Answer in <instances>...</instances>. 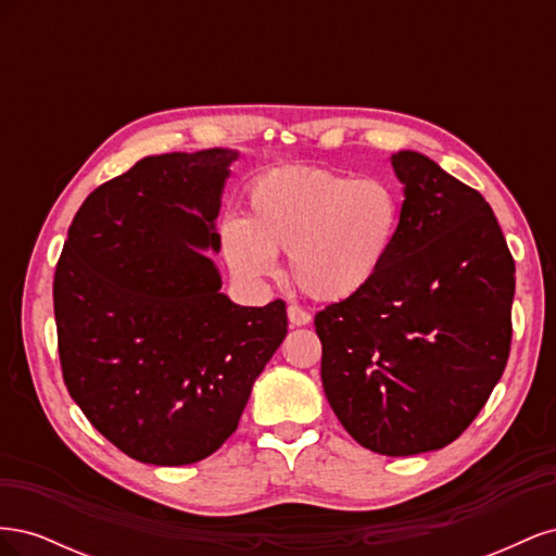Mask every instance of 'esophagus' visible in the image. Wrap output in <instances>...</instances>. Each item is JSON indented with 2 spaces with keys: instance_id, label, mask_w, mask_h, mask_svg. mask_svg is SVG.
I'll return each mask as SVG.
<instances>
[{
  "instance_id": "34e87169",
  "label": "esophagus",
  "mask_w": 556,
  "mask_h": 556,
  "mask_svg": "<svg viewBox=\"0 0 556 556\" xmlns=\"http://www.w3.org/2000/svg\"><path fill=\"white\" fill-rule=\"evenodd\" d=\"M288 317H290V323H292L294 327H304V325L311 323V313L304 311L301 306H296V304L288 306Z\"/></svg>"
}]
</instances>
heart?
I'll list each match as a JSON object with an SVG mask.
<instances>
[{"label":"heart","mask_w":556,"mask_h":556,"mask_svg":"<svg viewBox=\"0 0 556 556\" xmlns=\"http://www.w3.org/2000/svg\"><path fill=\"white\" fill-rule=\"evenodd\" d=\"M403 201L390 180L299 166L260 178L243 220L223 227V255L243 280L274 274L288 252L290 278L317 301L362 294L384 268L401 229Z\"/></svg>","instance_id":"obj_1"}]
</instances>
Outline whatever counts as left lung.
Segmentation results:
<instances>
[{"label":"left lung","instance_id":"1","mask_svg":"<svg viewBox=\"0 0 556 556\" xmlns=\"http://www.w3.org/2000/svg\"><path fill=\"white\" fill-rule=\"evenodd\" d=\"M399 239L380 276L315 315L323 387L366 450L410 457L457 441L513 341L515 260L484 197L401 150Z\"/></svg>","mask_w":556,"mask_h":556}]
</instances>
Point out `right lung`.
Here are the masks:
<instances>
[{
  "label": "right lung",
  "instance_id": "right-lung-1",
  "mask_svg": "<svg viewBox=\"0 0 556 556\" xmlns=\"http://www.w3.org/2000/svg\"><path fill=\"white\" fill-rule=\"evenodd\" d=\"M237 150L143 157L83 201L53 280L66 390L127 457L206 459L288 333L285 301L237 306L201 248ZM198 213L194 214L193 211Z\"/></svg>",
  "mask_w": 556,
  "mask_h": 556
}]
</instances>
